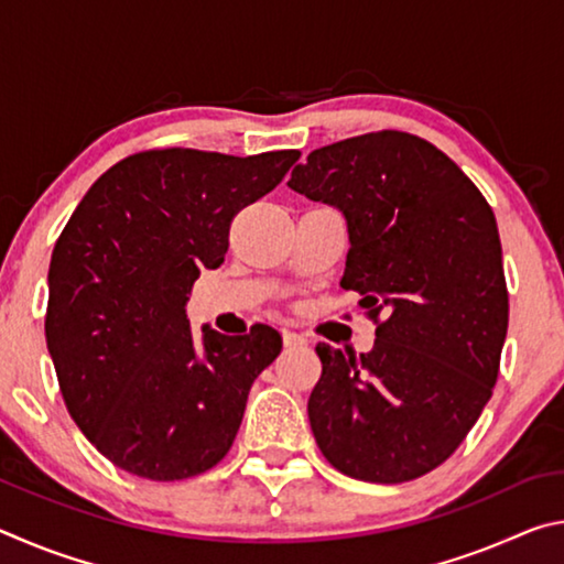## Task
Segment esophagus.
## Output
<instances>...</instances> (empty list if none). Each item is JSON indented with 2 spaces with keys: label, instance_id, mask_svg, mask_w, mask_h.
<instances>
[{
  "label": "esophagus",
  "instance_id": "34e87169",
  "mask_svg": "<svg viewBox=\"0 0 564 564\" xmlns=\"http://www.w3.org/2000/svg\"><path fill=\"white\" fill-rule=\"evenodd\" d=\"M283 343H285V348H301V346H305V338L295 330H283Z\"/></svg>",
  "mask_w": 564,
  "mask_h": 564
}]
</instances>
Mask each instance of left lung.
<instances>
[{
    "label": "left lung",
    "instance_id": "1",
    "mask_svg": "<svg viewBox=\"0 0 564 564\" xmlns=\"http://www.w3.org/2000/svg\"><path fill=\"white\" fill-rule=\"evenodd\" d=\"M289 186L346 216L340 285L378 323L360 356L318 343L311 431L366 482H408L451 457L488 405L508 336L495 214L431 141L376 131L311 151Z\"/></svg>",
    "mask_w": 564,
    "mask_h": 564
}]
</instances>
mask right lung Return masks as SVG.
Instances as JSON below:
<instances>
[{
  "mask_svg": "<svg viewBox=\"0 0 564 564\" xmlns=\"http://www.w3.org/2000/svg\"><path fill=\"white\" fill-rule=\"evenodd\" d=\"M299 156L141 151L94 181L64 226L46 348L74 423L121 470L186 480L231 451L248 390L283 340L263 323L196 338L186 301L202 269L224 263L234 216Z\"/></svg>",
  "mask_w": 564,
  "mask_h": 564,
  "instance_id": "1",
  "label": "right lung"
}]
</instances>
